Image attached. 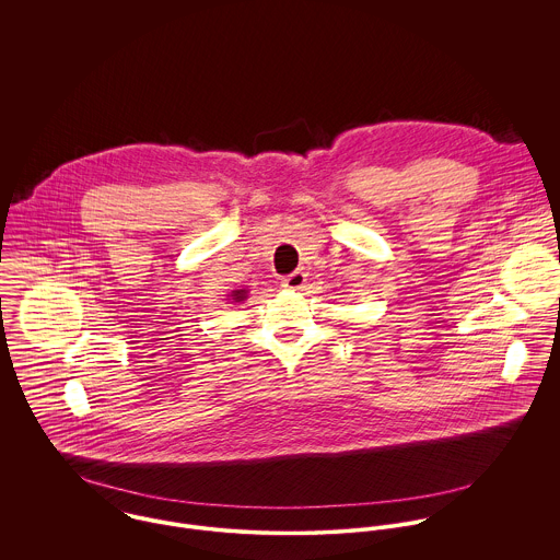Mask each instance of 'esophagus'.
<instances>
[{
  "label": "esophagus",
  "mask_w": 560,
  "mask_h": 560,
  "mask_svg": "<svg viewBox=\"0 0 560 560\" xmlns=\"http://www.w3.org/2000/svg\"><path fill=\"white\" fill-rule=\"evenodd\" d=\"M306 282H308V273H304V271H293V273H289V276L282 278V287H284V289H293V291L304 289Z\"/></svg>",
  "instance_id": "esophagus-1"
}]
</instances>
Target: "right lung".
I'll list each match as a JSON object with an SVG mask.
<instances>
[{
  "label": "right lung",
  "instance_id": "right-lung-1",
  "mask_svg": "<svg viewBox=\"0 0 560 560\" xmlns=\"http://www.w3.org/2000/svg\"><path fill=\"white\" fill-rule=\"evenodd\" d=\"M247 298V291H243V289H240V291H233V300L235 302H243Z\"/></svg>",
  "mask_w": 560,
  "mask_h": 560
}]
</instances>
